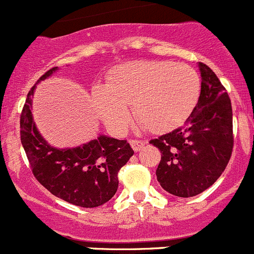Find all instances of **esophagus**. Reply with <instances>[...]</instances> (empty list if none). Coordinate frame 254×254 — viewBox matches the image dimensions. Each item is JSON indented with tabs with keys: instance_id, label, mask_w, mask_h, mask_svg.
<instances>
[{
	"instance_id": "1",
	"label": "esophagus",
	"mask_w": 254,
	"mask_h": 254,
	"mask_svg": "<svg viewBox=\"0 0 254 254\" xmlns=\"http://www.w3.org/2000/svg\"><path fill=\"white\" fill-rule=\"evenodd\" d=\"M129 143H131L132 149H133L134 151H140V150L146 145V142L142 140H131L129 141Z\"/></svg>"
}]
</instances>
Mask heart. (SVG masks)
<instances>
[{
    "instance_id": "1",
    "label": "heart",
    "mask_w": 254,
    "mask_h": 254,
    "mask_svg": "<svg viewBox=\"0 0 254 254\" xmlns=\"http://www.w3.org/2000/svg\"><path fill=\"white\" fill-rule=\"evenodd\" d=\"M201 90L193 67L172 61L142 60L112 69L107 86H94L91 98L100 120L113 133L127 131L133 111L147 129L163 132L181 125Z\"/></svg>"
}]
</instances>
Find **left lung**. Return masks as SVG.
<instances>
[{
	"mask_svg": "<svg viewBox=\"0 0 254 254\" xmlns=\"http://www.w3.org/2000/svg\"><path fill=\"white\" fill-rule=\"evenodd\" d=\"M201 94L186 123L150 143L161 152L156 177L164 190L193 197L214 185L234 146L232 102L219 77L199 62Z\"/></svg>",
	"mask_w": 254,
	"mask_h": 254,
	"instance_id": "1",
	"label": "left lung"
}]
</instances>
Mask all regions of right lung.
<instances>
[{"label":"right lung","mask_w":254,"mask_h":254,"mask_svg":"<svg viewBox=\"0 0 254 254\" xmlns=\"http://www.w3.org/2000/svg\"><path fill=\"white\" fill-rule=\"evenodd\" d=\"M57 67L38 80H44ZM26 96L20 116V137L30 169L52 194L80 207H98L108 202L118 188V172L129 160L133 150L127 140L99 136L73 149L49 146L38 132L31 114V95Z\"/></svg>","instance_id":"add662e5"}]
</instances>
